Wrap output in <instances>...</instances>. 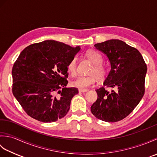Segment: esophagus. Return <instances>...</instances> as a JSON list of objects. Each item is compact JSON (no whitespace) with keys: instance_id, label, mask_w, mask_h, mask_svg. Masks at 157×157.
<instances>
[{"instance_id":"esophagus-1","label":"esophagus","mask_w":157,"mask_h":157,"mask_svg":"<svg viewBox=\"0 0 157 157\" xmlns=\"http://www.w3.org/2000/svg\"><path fill=\"white\" fill-rule=\"evenodd\" d=\"M87 89H79V92H87Z\"/></svg>"}]
</instances>
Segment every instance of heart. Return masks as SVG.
<instances>
[{
  "label": "heart",
  "mask_w": 157,
  "mask_h": 157,
  "mask_svg": "<svg viewBox=\"0 0 157 157\" xmlns=\"http://www.w3.org/2000/svg\"><path fill=\"white\" fill-rule=\"evenodd\" d=\"M86 56L92 62L94 66L92 67L89 75H80L71 82L73 87L79 89H86L91 86L95 83L96 77L98 79H102L105 78L107 73V69L102 64L103 57L101 53L94 51L90 50L86 54ZM76 58L71 60L67 65V71L71 75H74L76 71Z\"/></svg>",
  "instance_id": "1"
}]
</instances>
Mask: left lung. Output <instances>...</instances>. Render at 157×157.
Returning a JSON list of instances; mask_svg holds the SVG:
<instances>
[{
  "instance_id": "1",
  "label": "left lung",
  "mask_w": 157,
  "mask_h": 157,
  "mask_svg": "<svg viewBox=\"0 0 157 157\" xmlns=\"http://www.w3.org/2000/svg\"><path fill=\"white\" fill-rule=\"evenodd\" d=\"M94 46L108 58L111 70L103 85L112 90L107 91L104 86L96 90L98 98L91 106V112L102 121H119L132 112L144 96L147 67L137 49L119 40Z\"/></svg>"
}]
</instances>
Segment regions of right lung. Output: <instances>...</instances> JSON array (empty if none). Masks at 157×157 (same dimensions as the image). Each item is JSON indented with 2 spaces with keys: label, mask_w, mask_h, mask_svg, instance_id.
<instances>
[{
  "label": "right lung",
  "mask_w": 157,
  "mask_h": 157,
  "mask_svg": "<svg viewBox=\"0 0 157 157\" xmlns=\"http://www.w3.org/2000/svg\"><path fill=\"white\" fill-rule=\"evenodd\" d=\"M80 47L48 40L28 46L12 69L13 94L26 113L54 122L67 115L76 88H66L67 65Z\"/></svg>",
  "instance_id": "obj_1"
}]
</instances>
